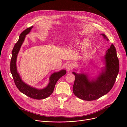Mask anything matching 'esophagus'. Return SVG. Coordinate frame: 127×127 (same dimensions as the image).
<instances>
[{
	"mask_svg": "<svg viewBox=\"0 0 127 127\" xmlns=\"http://www.w3.org/2000/svg\"><path fill=\"white\" fill-rule=\"evenodd\" d=\"M73 64H72L71 63H68L66 67V69L67 71H69L71 70L72 69H73Z\"/></svg>",
	"mask_w": 127,
	"mask_h": 127,
	"instance_id": "obj_1",
	"label": "esophagus"
}]
</instances>
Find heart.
Listing matches in <instances>:
<instances>
[{
  "mask_svg": "<svg viewBox=\"0 0 127 127\" xmlns=\"http://www.w3.org/2000/svg\"><path fill=\"white\" fill-rule=\"evenodd\" d=\"M71 40L72 41H74L75 39V37H72L71 38ZM89 45V42H88L87 41H85L84 42H83V43H82V47L83 48H86Z\"/></svg>",
  "mask_w": 127,
  "mask_h": 127,
  "instance_id": "obj_1",
  "label": "heart"
}]
</instances>
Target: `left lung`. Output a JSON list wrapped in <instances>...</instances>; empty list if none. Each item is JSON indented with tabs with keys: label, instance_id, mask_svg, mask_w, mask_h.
I'll return each instance as SVG.
<instances>
[{
	"label": "left lung",
	"instance_id": "obj_1",
	"mask_svg": "<svg viewBox=\"0 0 127 127\" xmlns=\"http://www.w3.org/2000/svg\"><path fill=\"white\" fill-rule=\"evenodd\" d=\"M101 34L109 41L104 34ZM104 58L105 67L96 79L90 80L87 74L72 72L75 76L73 92L79 98L94 100L107 94L113 88L119 71V61L113 44L106 51Z\"/></svg>",
	"mask_w": 127,
	"mask_h": 127
}]
</instances>
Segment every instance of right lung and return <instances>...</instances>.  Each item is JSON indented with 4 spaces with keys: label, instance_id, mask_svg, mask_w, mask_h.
Returning <instances> with one entry per match:
<instances>
[{
    "label": "right lung",
    "instance_id": "1",
    "mask_svg": "<svg viewBox=\"0 0 127 127\" xmlns=\"http://www.w3.org/2000/svg\"><path fill=\"white\" fill-rule=\"evenodd\" d=\"M32 28L33 26H32L27 28L21 33L19 40L15 44L12 51L10 68L15 84L21 93L33 99H43L48 97L53 93L56 82L60 78L66 74V71L61 70L59 72H54L49 78V83L48 85L44 88L41 89L32 87L23 81L17 71L16 59L18 53L24 42L26 35L31 32Z\"/></svg>",
    "mask_w": 127,
    "mask_h": 127
}]
</instances>
